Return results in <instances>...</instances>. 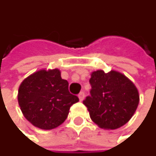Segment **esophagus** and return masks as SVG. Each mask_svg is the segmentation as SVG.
<instances>
[{
  "instance_id": "1",
  "label": "esophagus",
  "mask_w": 156,
  "mask_h": 156,
  "mask_svg": "<svg viewBox=\"0 0 156 156\" xmlns=\"http://www.w3.org/2000/svg\"><path fill=\"white\" fill-rule=\"evenodd\" d=\"M84 98H85V93L82 91V92H80V93L79 94V99H80V101H82L84 100Z\"/></svg>"
}]
</instances>
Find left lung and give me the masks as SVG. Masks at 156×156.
I'll return each mask as SVG.
<instances>
[{
  "label": "left lung",
  "mask_w": 156,
  "mask_h": 156,
  "mask_svg": "<svg viewBox=\"0 0 156 156\" xmlns=\"http://www.w3.org/2000/svg\"><path fill=\"white\" fill-rule=\"evenodd\" d=\"M90 96L84 101L91 120L101 128L115 130L126 124L139 104L135 85L123 74L112 70L91 73Z\"/></svg>",
  "instance_id": "left-lung-1"
}]
</instances>
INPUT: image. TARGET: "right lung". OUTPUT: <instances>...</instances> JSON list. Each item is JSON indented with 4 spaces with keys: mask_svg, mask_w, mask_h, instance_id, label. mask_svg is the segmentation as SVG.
<instances>
[{
    "mask_svg": "<svg viewBox=\"0 0 156 156\" xmlns=\"http://www.w3.org/2000/svg\"><path fill=\"white\" fill-rule=\"evenodd\" d=\"M79 98L68 91L59 69L38 70L21 83L18 103L25 119L42 130H52L67 118L70 107Z\"/></svg>",
    "mask_w": 156,
    "mask_h": 156,
    "instance_id": "obj_1",
    "label": "right lung"
}]
</instances>
